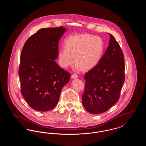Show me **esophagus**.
<instances>
[{
  "label": "esophagus",
  "mask_w": 146,
  "mask_h": 146,
  "mask_svg": "<svg viewBox=\"0 0 146 146\" xmlns=\"http://www.w3.org/2000/svg\"><path fill=\"white\" fill-rule=\"evenodd\" d=\"M71 78H72V79H76V78H78V76H76V74H72V75Z\"/></svg>",
  "instance_id": "1"
}]
</instances>
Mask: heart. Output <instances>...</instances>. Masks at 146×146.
<instances>
[{
	"mask_svg": "<svg viewBox=\"0 0 146 146\" xmlns=\"http://www.w3.org/2000/svg\"><path fill=\"white\" fill-rule=\"evenodd\" d=\"M104 42L97 36L78 35L68 38L65 48L58 51L61 65L67 68L74 62L78 70H89L99 62L104 51Z\"/></svg>",
	"mask_w": 146,
	"mask_h": 146,
	"instance_id": "b5f03b06",
	"label": "heart"
}]
</instances>
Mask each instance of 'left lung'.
Listing matches in <instances>:
<instances>
[{
    "label": "left lung",
    "mask_w": 146,
    "mask_h": 146,
    "mask_svg": "<svg viewBox=\"0 0 146 146\" xmlns=\"http://www.w3.org/2000/svg\"><path fill=\"white\" fill-rule=\"evenodd\" d=\"M108 35L110 40L104 55L84 76L82 102L91 114L104 113L115 104L125 80L124 55L114 37Z\"/></svg>",
    "instance_id": "1"
}]
</instances>
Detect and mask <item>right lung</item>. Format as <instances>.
Here are the masks:
<instances>
[{
    "instance_id": "obj_1",
    "label": "right lung",
    "mask_w": 146,
    "mask_h": 146,
    "mask_svg": "<svg viewBox=\"0 0 146 146\" xmlns=\"http://www.w3.org/2000/svg\"><path fill=\"white\" fill-rule=\"evenodd\" d=\"M67 31L63 27L42 28L25 42L21 52L19 74L21 94L33 109L48 111L57 104L70 74L55 61L58 42Z\"/></svg>"
}]
</instances>
